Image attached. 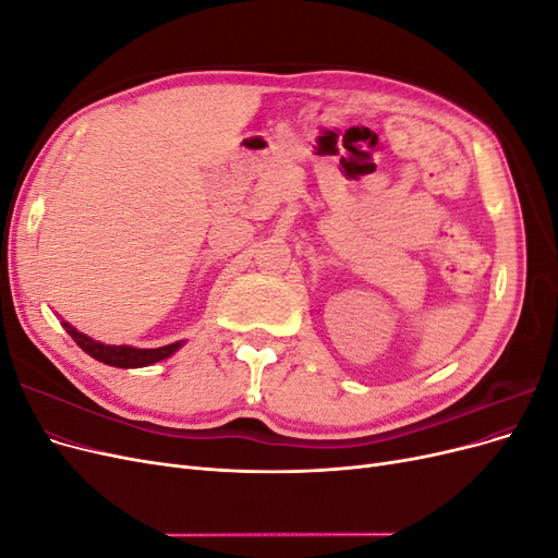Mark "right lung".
Segmentation results:
<instances>
[{"label":"right lung","mask_w":558,"mask_h":558,"mask_svg":"<svg viewBox=\"0 0 558 558\" xmlns=\"http://www.w3.org/2000/svg\"><path fill=\"white\" fill-rule=\"evenodd\" d=\"M64 330L72 335V340L93 356L99 363H107L113 367H144V365H154L167 356H172V353L183 344V342H174V344H167V347H158V349H134V347H111V344H102V342H95L90 340L88 335L78 332L76 328H72L66 320H62Z\"/></svg>","instance_id":"right-lung-1"}]
</instances>
